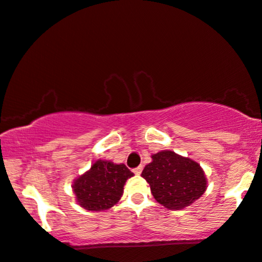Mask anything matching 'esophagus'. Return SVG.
I'll list each match as a JSON object with an SVG mask.
<instances>
[{
	"label": "esophagus",
	"instance_id": "1",
	"mask_svg": "<svg viewBox=\"0 0 262 262\" xmlns=\"http://www.w3.org/2000/svg\"><path fill=\"white\" fill-rule=\"evenodd\" d=\"M141 171H142V166H138V167H135V169H133V172L135 173V175H140Z\"/></svg>",
	"mask_w": 262,
	"mask_h": 262
}]
</instances>
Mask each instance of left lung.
<instances>
[{"label": "left lung", "instance_id": "obj_1", "mask_svg": "<svg viewBox=\"0 0 262 262\" xmlns=\"http://www.w3.org/2000/svg\"><path fill=\"white\" fill-rule=\"evenodd\" d=\"M142 170L157 202L169 210H182L201 198L207 180L200 164L170 149L151 156Z\"/></svg>", "mask_w": 262, "mask_h": 262}]
</instances>
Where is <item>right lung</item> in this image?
<instances>
[{
	"label": "right lung",
	"mask_w": 262,
	"mask_h": 262,
	"mask_svg": "<svg viewBox=\"0 0 262 262\" xmlns=\"http://www.w3.org/2000/svg\"><path fill=\"white\" fill-rule=\"evenodd\" d=\"M134 173L124 164L98 159L72 184L79 206L87 211L109 210L120 201L123 187Z\"/></svg>",
	"instance_id": "obj_1"
}]
</instances>
